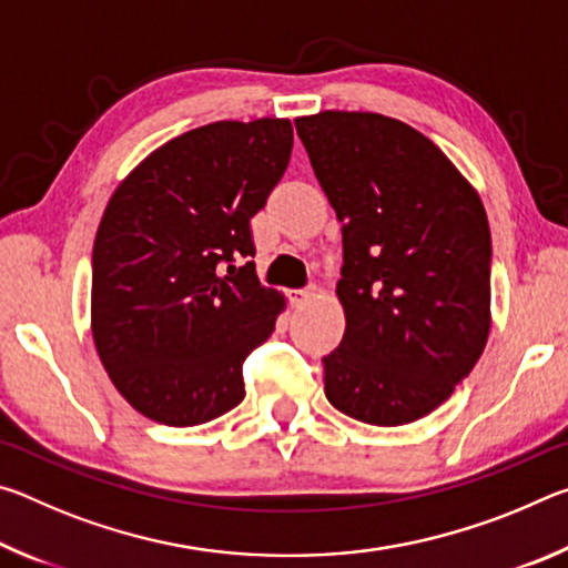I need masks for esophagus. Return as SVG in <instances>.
Masks as SVG:
<instances>
[{"label":"esophagus","mask_w":568,"mask_h":568,"mask_svg":"<svg viewBox=\"0 0 568 568\" xmlns=\"http://www.w3.org/2000/svg\"><path fill=\"white\" fill-rule=\"evenodd\" d=\"M311 295H313V287H301V291L291 293V301H293V305H305L307 301H311Z\"/></svg>","instance_id":"esophagus-1"}]
</instances>
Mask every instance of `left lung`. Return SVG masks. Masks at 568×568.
<instances>
[{
  "label": "left lung",
  "instance_id": "obj_1",
  "mask_svg": "<svg viewBox=\"0 0 568 568\" xmlns=\"http://www.w3.org/2000/svg\"><path fill=\"white\" fill-rule=\"evenodd\" d=\"M343 223L345 333L325 355L331 406L371 426L428 416L491 328V230L478 192L426 134L376 112L295 120Z\"/></svg>",
  "mask_w": 568,
  "mask_h": 568
}]
</instances>
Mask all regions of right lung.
<instances>
[{
  "label": "right lung",
  "instance_id": "obj_1",
  "mask_svg": "<svg viewBox=\"0 0 568 568\" xmlns=\"http://www.w3.org/2000/svg\"><path fill=\"white\" fill-rule=\"evenodd\" d=\"M291 120L213 122L165 142L120 182L92 250V338L114 388L165 426L245 398L243 363L285 297L263 287L250 217L291 162Z\"/></svg>",
  "mask_w": 568,
  "mask_h": 568
}]
</instances>
